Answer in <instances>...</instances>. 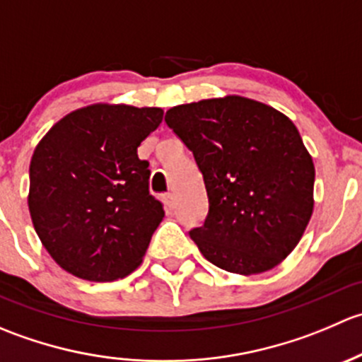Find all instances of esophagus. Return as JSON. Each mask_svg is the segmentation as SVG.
<instances>
[{"label":"esophagus","instance_id":"1","mask_svg":"<svg viewBox=\"0 0 362 362\" xmlns=\"http://www.w3.org/2000/svg\"><path fill=\"white\" fill-rule=\"evenodd\" d=\"M163 202H164V204H166L168 210H173L175 208V196L171 194V192H166V194L163 196Z\"/></svg>","mask_w":362,"mask_h":362}]
</instances>
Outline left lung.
Segmentation results:
<instances>
[{
	"mask_svg": "<svg viewBox=\"0 0 362 362\" xmlns=\"http://www.w3.org/2000/svg\"><path fill=\"white\" fill-rule=\"evenodd\" d=\"M164 120L203 175L208 214L189 231L202 254L240 275L275 268L313 210L315 168L293 120L242 96L173 107Z\"/></svg>",
	"mask_w": 362,
	"mask_h": 362,
	"instance_id": "1",
	"label": "left lung"
}]
</instances>
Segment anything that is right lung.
<instances>
[{"mask_svg":"<svg viewBox=\"0 0 362 362\" xmlns=\"http://www.w3.org/2000/svg\"><path fill=\"white\" fill-rule=\"evenodd\" d=\"M160 120V108L90 105L63 117L35 148L29 214L71 275L112 282L140 266L164 210L148 192L138 147Z\"/></svg>","mask_w":362,"mask_h":362,"instance_id":"add662e5","label":"right lung"}]
</instances>
